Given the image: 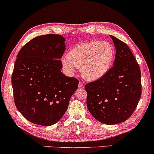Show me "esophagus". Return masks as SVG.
<instances>
[{
	"label": "esophagus",
	"mask_w": 154,
	"mask_h": 154,
	"mask_svg": "<svg viewBox=\"0 0 154 154\" xmlns=\"http://www.w3.org/2000/svg\"><path fill=\"white\" fill-rule=\"evenodd\" d=\"M83 86H84V83L79 82V88H82V87H83Z\"/></svg>",
	"instance_id": "esophagus-1"
}]
</instances>
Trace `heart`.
I'll return each mask as SVG.
<instances>
[{
    "label": "heart",
    "instance_id": "heart-1",
    "mask_svg": "<svg viewBox=\"0 0 154 154\" xmlns=\"http://www.w3.org/2000/svg\"><path fill=\"white\" fill-rule=\"evenodd\" d=\"M114 59V49L108 42L90 41L79 44L61 59L62 67L72 76L81 68L82 77L96 81L107 74Z\"/></svg>",
    "mask_w": 154,
    "mask_h": 154
}]
</instances>
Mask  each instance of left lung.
I'll return each instance as SVG.
<instances>
[{
	"label": "left lung",
	"mask_w": 154,
	"mask_h": 154,
	"mask_svg": "<svg viewBox=\"0 0 154 154\" xmlns=\"http://www.w3.org/2000/svg\"><path fill=\"white\" fill-rule=\"evenodd\" d=\"M116 49L113 67L106 75L85 86L87 108L95 119L115 125L130 118L141 97L139 65L129 46L109 35Z\"/></svg>",
	"instance_id": "1"
}]
</instances>
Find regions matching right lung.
I'll return each mask as SVG.
<instances>
[{
	"label": "right lung",
	"mask_w": 154,
	"mask_h": 154,
	"mask_svg": "<svg viewBox=\"0 0 154 154\" xmlns=\"http://www.w3.org/2000/svg\"><path fill=\"white\" fill-rule=\"evenodd\" d=\"M65 38L48 34L34 38L17 55L11 84L17 109L26 120L50 126L67 110L79 81L61 72Z\"/></svg>",
	"instance_id": "add662e5"
}]
</instances>
